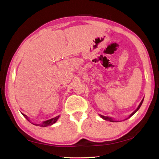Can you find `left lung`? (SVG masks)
Instances as JSON below:
<instances>
[{
  "label": "left lung",
  "mask_w": 159,
  "mask_h": 159,
  "mask_svg": "<svg viewBox=\"0 0 159 159\" xmlns=\"http://www.w3.org/2000/svg\"><path fill=\"white\" fill-rule=\"evenodd\" d=\"M143 99H142V101L141 102L140 104L139 105L138 108H137V109H136L135 111H134L133 112H132L130 115H129V116L128 118H129V117H130V116H132V115H133L134 114V113H135L136 112H137V111H138V110H139V108H140V107H141V104H142V103H143ZM100 116H101V117H102V118H103V119H105V120H108V121H113V119H112V118H111V117H108V116H103V115H100Z\"/></svg>",
  "instance_id": "1"
}]
</instances>
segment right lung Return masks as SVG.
<instances>
[{"instance_id": "1", "label": "right lung", "mask_w": 159, "mask_h": 159, "mask_svg": "<svg viewBox=\"0 0 159 159\" xmlns=\"http://www.w3.org/2000/svg\"><path fill=\"white\" fill-rule=\"evenodd\" d=\"M22 115H23V116H25V117L26 119H27L29 121H30V120H29V119H28V117H27V116H26V115H24V114H22ZM59 116H56V117L52 118V119H48V120L44 121V122L43 123V124H34V125H35L43 126V127H46V126L51 125H52V124H55V123H56V122L57 121L58 118H59Z\"/></svg>"}]
</instances>
